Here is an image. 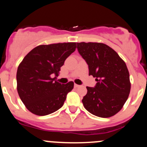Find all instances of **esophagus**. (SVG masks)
I'll list each match as a JSON object with an SVG mask.
<instances>
[{
    "mask_svg": "<svg viewBox=\"0 0 147 147\" xmlns=\"http://www.w3.org/2000/svg\"><path fill=\"white\" fill-rule=\"evenodd\" d=\"M74 87H75V88H77V87H79V85H78V84H75Z\"/></svg>",
    "mask_w": 147,
    "mask_h": 147,
    "instance_id": "obj_1",
    "label": "esophagus"
}]
</instances>
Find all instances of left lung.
I'll return each instance as SVG.
<instances>
[{"label": "left lung", "mask_w": 147, "mask_h": 147, "mask_svg": "<svg viewBox=\"0 0 147 147\" xmlns=\"http://www.w3.org/2000/svg\"><path fill=\"white\" fill-rule=\"evenodd\" d=\"M78 50L88 65L89 75L97 81L87 87L82 102L92 115L110 117L121 109L131 89L129 73L124 60L112 48L100 42H77Z\"/></svg>", "instance_id": "8db88e82"}]
</instances>
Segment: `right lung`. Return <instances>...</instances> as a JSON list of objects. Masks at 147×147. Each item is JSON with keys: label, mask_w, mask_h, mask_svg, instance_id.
I'll return each mask as SVG.
<instances>
[{"label": "right lung", "mask_w": 147, "mask_h": 147, "mask_svg": "<svg viewBox=\"0 0 147 147\" xmlns=\"http://www.w3.org/2000/svg\"><path fill=\"white\" fill-rule=\"evenodd\" d=\"M76 42H63L35 47L19 65L16 75L19 97L30 112L38 116L53 113L63 107L74 82L55 80L60 67L75 52Z\"/></svg>", "instance_id": "right-lung-1"}]
</instances>
